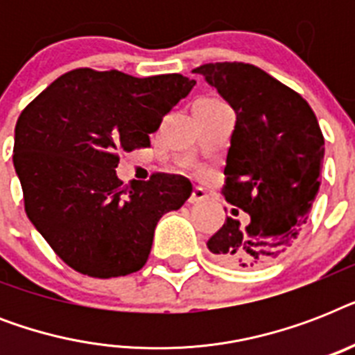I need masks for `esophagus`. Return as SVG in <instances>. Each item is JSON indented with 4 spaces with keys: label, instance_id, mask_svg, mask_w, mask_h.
I'll list each match as a JSON object with an SVG mask.
<instances>
[{
    "label": "esophagus",
    "instance_id": "1",
    "mask_svg": "<svg viewBox=\"0 0 355 355\" xmlns=\"http://www.w3.org/2000/svg\"><path fill=\"white\" fill-rule=\"evenodd\" d=\"M208 199V191H206L205 188H193V191H191V197H189V202L191 205H195V202H200V200H206Z\"/></svg>",
    "mask_w": 355,
    "mask_h": 355
}]
</instances>
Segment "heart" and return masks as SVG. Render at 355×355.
Here are the masks:
<instances>
[{
    "label": "heart",
    "instance_id": "obj_1",
    "mask_svg": "<svg viewBox=\"0 0 355 355\" xmlns=\"http://www.w3.org/2000/svg\"><path fill=\"white\" fill-rule=\"evenodd\" d=\"M206 99H211V97H206Z\"/></svg>",
    "mask_w": 355,
    "mask_h": 355
}]
</instances>
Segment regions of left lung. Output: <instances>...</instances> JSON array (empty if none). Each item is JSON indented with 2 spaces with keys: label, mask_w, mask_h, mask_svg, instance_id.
<instances>
[{
  "label": "left lung",
  "mask_w": 355,
  "mask_h": 355,
  "mask_svg": "<svg viewBox=\"0 0 355 355\" xmlns=\"http://www.w3.org/2000/svg\"><path fill=\"white\" fill-rule=\"evenodd\" d=\"M193 73L236 112L223 186L232 216L206 245L221 263L261 267L280 258L308 221L324 136L308 101L252 64H202ZM241 209L247 223L236 219Z\"/></svg>",
  "instance_id": "obj_1"
}]
</instances>
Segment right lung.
Returning <instances> with one entry per match:
<instances>
[{"label":"right lung","mask_w":355,"mask_h":355,"mask_svg":"<svg viewBox=\"0 0 355 355\" xmlns=\"http://www.w3.org/2000/svg\"><path fill=\"white\" fill-rule=\"evenodd\" d=\"M193 86L180 73L138 79L79 68L19 114L12 160L25 214L71 269L94 278L136 272L156 223L189 199L188 178L156 173L125 186L116 167L119 155L149 147V134Z\"/></svg>","instance_id":"1"}]
</instances>
